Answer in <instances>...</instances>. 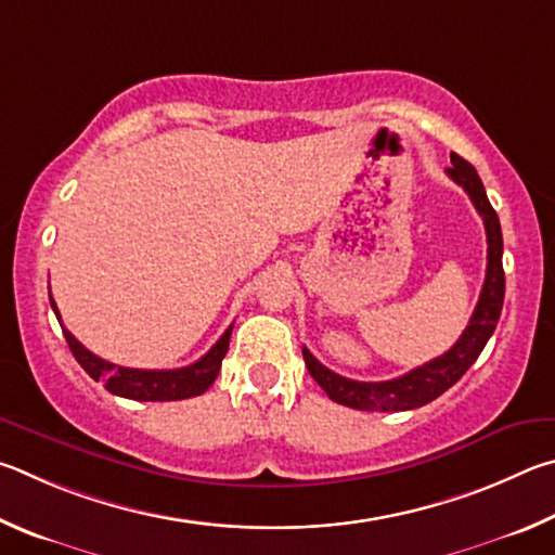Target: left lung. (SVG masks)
<instances>
[{
	"instance_id": "obj_1",
	"label": "left lung",
	"mask_w": 555,
	"mask_h": 555,
	"mask_svg": "<svg viewBox=\"0 0 555 555\" xmlns=\"http://www.w3.org/2000/svg\"><path fill=\"white\" fill-rule=\"evenodd\" d=\"M451 168L446 170L453 182L468 192L470 202L482 217L485 233H488V270H485V285L478 299V307L470 317L468 326L461 334L459 341L434 361L414 367L402 377L385 383H358L348 380L344 375H336L322 365L317 358L302 348L305 363L309 375L322 385V390L332 397L334 402L351 406V410L363 412H404L416 410V406L429 404L436 397L443 395L451 385H455L465 375V371L478 361L485 344L490 341L494 326L500 322L502 302H504V270H502V229L498 211L485 194L482 182L468 160L461 155H451Z\"/></svg>"
}]
</instances>
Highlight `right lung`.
<instances>
[{
    "mask_svg": "<svg viewBox=\"0 0 555 555\" xmlns=\"http://www.w3.org/2000/svg\"><path fill=\"white\" fill-rule=\"evenodd\" d=\"M51 307L61 322V312L51 297ZM63 326V324H61ZM231 328L233 324L219 336V341L214 344L207 353H204L197 363L188 367H178V371H139V367H124L114 365L104 358L94 356L92 351L77 341V338L63 326V336L75 361L85 367V373L92 380L102 383L112 395L126 397V400H139V402H175V400H188V397H197L207 392L211 383L217 380L221 371V361L229 351L231 341Z\"/></svg>",
    "mask_w": 555,
    "mask_h": 555,
    "instance_id": "obj_1",
    "label": "right lung"
}]
</instances>
